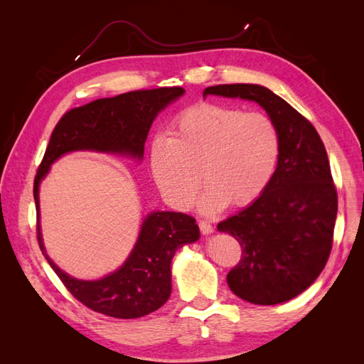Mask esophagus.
Masks as SVG:
<instances>
[{
	"label": "esophagus",
	"instance_id": "obj_1",
	"mask_svg": "<svg viewBox=\"0 0 364 364\" xmlns=\"http://www.w3.org/2000/svg\"><path fill=\"white\" fill-rule=\"evenodd\" d=\"M199 228H200V232H202L203 235H209V234L214 232L213 225L209 223V222H206V220H200V222H199Z\"/></svg>",
	"mask_w": 364,
	"mask_h": 364
}]
</instances>
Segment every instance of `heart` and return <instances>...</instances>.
<instances>
[{"label":"heart","mask_w":364,"mask_h":364,"mask_svg":"<svg viewBox=\"0 0 364 364\" xmlns=\"http://www.w3.org/2000/svg\"><path fill=\"white\" fill-rule=\"evenodd\" d=\"M281 156V134L264 112L220 103L185 109L167 136L153 141L150 170L162 196L179 209L200 197L203 213H217L230 202L247 206L266 191Z\"/></svg>","instance_id":"b5f03b06"}]
</instances>
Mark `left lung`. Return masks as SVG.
Returning <instances> with one entry per match:
<instances>
[{
	"label": "left lung",
	"mask_w": 364,
	"mask_h": 364,
	"mask_svg": "<svg viewBox=\"0 0 364 364\" xmlns=\"http://www.w3.org/2000/svg\"><path fill=\"white\" fill-rule=\"evenodd\" d=\"M209 94L257 102L279 129L281 156L266 191L217 229L241 246L229 289L250 304L287 302L316 281L333 247L337 190L325 146L310 121L267 87L217 85Z\"/></svg>",
	"instance_id": "1"
}]
</instances>
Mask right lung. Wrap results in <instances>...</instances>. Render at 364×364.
Listing matches in <instances>:
<instances>
[{
    "label": "right lung",
    "mask_w": 364,
    "mask_h": 364,
    "mask_svg": "<svg viewBox=\"0 0 364 364\" xmlns=\"http://www.w3.org/2000/svg\"><path fill=\"white\" fill-rule=\"evenodd\" d=\"M183 87H158L100 98L65 114L54 127L39 165L33 196L38 214V243L67 290L92 311L115 318H136L156 311L171 293V259L183 245L199 240V226L183 213H151L141 226L136 245L126 262L97 281L75 279L62 272L47 255L39 226V183L50 165L74 150L118 153L141 159L153 119Z\"/></svg>",
    "instance_id": "1"
}]
</instances>
